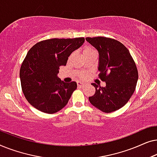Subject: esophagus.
<instances>
[{
	"label": "esophagus",
	"mask_w": 157,
	"mask_h": 157,
	"mask_svg": "<svg viewBox=\"0 0 157 157\" xmlns=\"http://www.w3.org/2000/svg\"><path fill=\"white\" fill-rule=\"evenodd\" d=\"M77 85H78V87H83V86H86L84 83L81 82V81H78V82H77Z\"/></svg>",
	"instance_id": "esophagus-1"
}]
</instances>
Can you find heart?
I'll return each mask as SVG.
<instances>
[{
	"label": "heart",
	"mask_w": 157,
	"mask_h": 157,
	"mask_svg": "<svg viewBox=\"0 0 157 157\" xmlns=\"http://www.w3.org/2000/svg\"><path fill=\"white\" fill-rule=\"evenodd\" d=\"M94 51H96L95 49H94L93 47H91V46H87L86 47V48L83 49V53H91V52H94ZM88 76V73L87 72H81V74H80V77L81 78L83 79H85Z\"/></svg>",
	"instance_id": "b5f03b06"
}]
</instances>
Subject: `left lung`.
Here are the masks:
<instances>
[{"label": "left lung", "instance_id": "left-lung-1", "mask_svg": "<svg viewBox=\"0 0 157 157\" xmlns=\"http://www.w3.org/2000/svg\"><path fill=\"white\" fill-rule=\"evenodd\" d=\"M99 53L98 78L106 82L101 87L93 83L96 92L89 97L94 106L103 112L119 110L128 101L136 89L138 70L129 51L119 40L97 36L86 38Z\"/></svg>", "mask_w": 157, "mask_h": 157}]
</instances>
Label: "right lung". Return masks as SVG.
I'll list each match as a JSON object with an SVG mask.
<instances>
[{"mask_svg": "<svg viewBox=\"0 0 157 157\" xmlns=\"http://www.w3.org/2000/svg\"><path fill=\"white\" fill-rule=\"evenodd\" d=\"M83 37L51 38L37 43L21 64V88L29 104L46 113H54L67 104L77 88L75 81L66 83L57 77L73 51L82 46Z\"/></svg>", "mask_w": 157, "mask_h": 157, "instance_id": "add662e5", "label": "right lung"}]
</instances>
